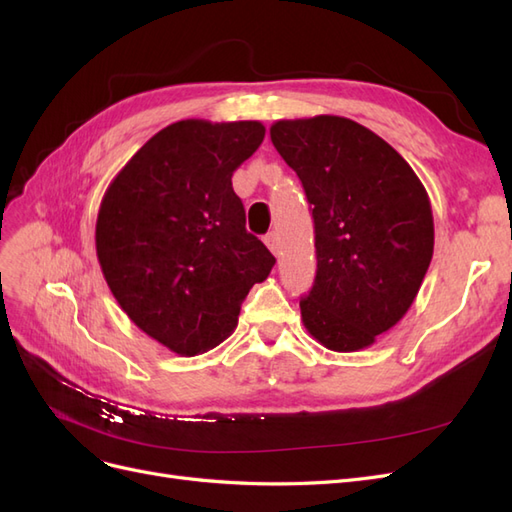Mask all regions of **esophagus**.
Returning <instances> with one entry per match:
<instances>
[{"label":"esophagus","mask_w":512,"mask_h":512,"mask_svg":"<svg viewBox=\"0 0 512 512\" xmlns=\"http://www.w3.org/2000/svg\"><path fill=\"white\" fill-rule=\"evenodd\" d=\"M265 243H267V247H269V250H271L273 254L280 252V237H277V232H275V230H273V232H269V235L265 237Z\"/></svg>","instance_id":"1"}]
</instances>
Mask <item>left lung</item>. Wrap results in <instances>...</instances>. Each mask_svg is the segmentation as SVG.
<instances>
[{
  "label": "left lung",
  "mask_w": 512,
  "mask_h": 512,
  "mask_svg": "<svg viewBox=\"0 0 512 512\" xmlns=\"http://www.w3.org/2000/svg\"><path fill=\"white\" fill-rule=\"evenodd\" d=\"M269 132L312 205L318 269L301 299L305 329L329 350H363L406 316L429 269L425 185L389 143L352 119H282Z\"/></svg>",
  "instance_id": "left-lung-1"
}]
</instances>
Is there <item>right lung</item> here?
<instances>
[{
  "instance_id": "1",
  "label": "right lung",
  "mask_w": 512,
  "mask_h": 512,
  "mask_svg": "<svg viewBox=\"0 0 512 512\" xmlns=\"http://www.w3.org/2000/svg\"><path fill=\"white\" fill-rule=\"evenodd\" d=\"M260 121L170 123L108 185L96 222L104 280L138 329L181 356L222 344L275 258L245 230L232 173Z\"/></svg>"
}]
</instances>
